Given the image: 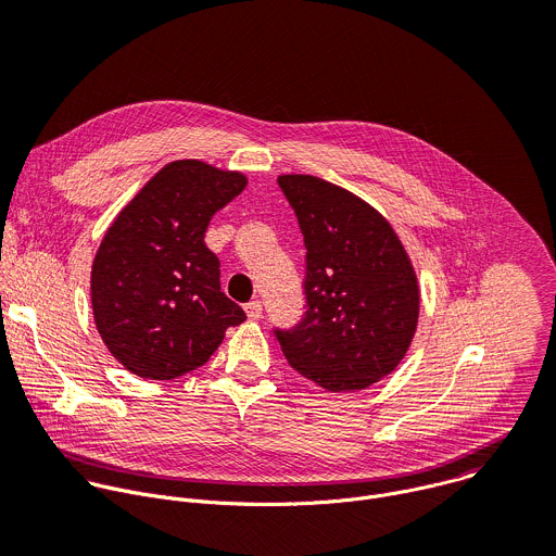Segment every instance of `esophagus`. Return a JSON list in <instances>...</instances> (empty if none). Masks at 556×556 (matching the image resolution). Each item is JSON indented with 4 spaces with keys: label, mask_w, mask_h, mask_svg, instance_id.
Returning <instances> with one entry per match:
<instances>
[{
    "label": "esophagus",
    "mask_w": 556,
    "mask_h": 556,
    "mask_svg": "<svg viewBox=\"0 0 556 556\" xmlns=\"http://www.w3.org/2000/svg\"><path fill=\"white\" fill-rule=\"evenodd\" d=\"M244 309H247V314H249V319H251V321H260V319H262V314H264V305H262V301H260V299H255V301L247 303V305H244Z\"/></svg>",
    "instance_id": "34e87169"
}]
</instances>
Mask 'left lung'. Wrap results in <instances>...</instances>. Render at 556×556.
<instances>
[{"mask_svg": "<svg viewBox=\"0 0 556 556\" xmlns=\"http://www.w3.org/2000/svg\"><path fill=\"white\" fill-rule=\"evenodd\" d=\"M305 244L303 316L275 328L290 367L328 391L391 374L418 326L420 292L389 222L354 193L314 176H279Z\"/></svg>", "mask_w": 556, "mask_h": 556, "instance_id": "left-lung-1", "label": "left lung"}]
</instances>
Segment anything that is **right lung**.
Segmentation results:
<instances>
[{"label": "right lung", "mask_w": 556, "mask_h": 556, "mask_svg": "<svg viewBox=\"0 0 556 556\" xmlns=\"http://www.w3.org/2000/svg\"><path fill=\"white\" fill-rule=\"evenodd\" d=\"M247 187L237 172L176 161L118 213L92 264L97 330L136 376L172 380L202 367L247 314L219 286L204 244L211 217Z\"/></svg>", "instance_id": "add662e5"}]
</instances>
